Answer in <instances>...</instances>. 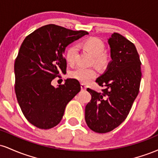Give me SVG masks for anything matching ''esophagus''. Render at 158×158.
Listing matches in <instances>:
<instances>
[{
    "label": "esophagus",
    "mask_w": 158,
    "mask_h": 158,
    "mask_svg": "<svg viewBox=\"0 0 158 158\" xmlns=\"http://www.w3.org/2000/svg\"><path fill=\"white\" fill-rule=\"evenodd\" d=\"M86 85H84V84H81V90H86Z\"/></svg>",
    "instance_id": "1"
}]
</instances>
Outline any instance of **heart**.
<instances>
[{"label":"heart","instance_id":"1","mask_svg":"<svg viewBox=\"0 0 158 158\" xmlns=\"http://www.w3.org/2000/svg\"><path fill=\"white\" fill-rule=\"evenodd\" d=\"M83 45L88 51L94 56V62L99 67H104L108 63V56L105 53V44L102 40L97 38H90L83 42ZM78 48L77 45L69 47L65 53L66 60L69 64H73L77 59ZM70 77L81 83H89L97 77V72L94 68L78 67L70 72Z\"/></svg>","mask_w":158,"mask_h":158}]
</instances>
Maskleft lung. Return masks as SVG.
Wrapping results in <instances>:
<instances>
[{
  "instance_id": "8db88e82",
  "label": "left lung",
  "mask_w": 158,
  "mask_h": 158,
  "mask_svg": "<svg viewBox=\"0 0 158 158\" xmlns=\"http://www.w3.org/2000/svg\"><path fill=\"white\" fill-rule=\"evenodd\" d=\"M108 41L112 61L106 73L96 80L106 88L101 93L87 89L91 99L85 107V114L88 126L101 134L112 131L126 119L138 95L142 76L135 44L117 32Z\"/></svg>"
}]
</instances>
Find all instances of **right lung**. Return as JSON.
<instances>
[{
	"mask_svg": "<svg viewBox=\"0 0 158 158\" xmlns=\"http://www.w3.org/2000/svg\"><path fill=\"white\" fill-rule=\"evenodd\" d=\"M88 32L55 24L37 29L23 40L16 57L15 91L23 115L41 129H50L62 119L67 104L80 91L77 79L55 88L51 81L66 73L65 48Z\"/></svg>",
	"mask_w": 158,
	"mask_h": 158,
	"instance_id": "add662e5",
	"label": "right lung"
}]
</instances>
